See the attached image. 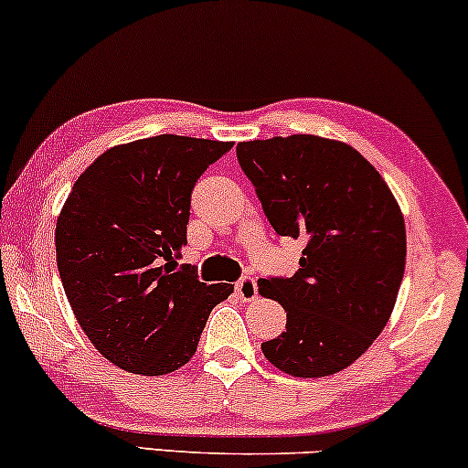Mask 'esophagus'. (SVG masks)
I'll return each mask as SVG.
<instances>
[{
	"mask_svg": "<svg viewBox=\"0 0 468 468\" xmlns=\"http://www.w3.org/2000/svg\"><path fill=\"white\" fill-rule=\"evenodd\" d=\"M235 294L241 299V302H255L257 299V282L252 277H241L238 283H235Z\"/></svg>",
	"mask_w": 468,
	"mask_h": 468,
	"instance_id": "esophagus-1",
	"label": "esophagus"
}]
</instances>
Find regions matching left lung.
Returning a JSON list of instances; mask_svg holds the SVG:
<instances>
[{
	"label": "left lung",
	"mask_w": 468,
	"mask_h": 468,
	"mask_svg": "<svg viewBox=\"0 0 468 468\" xmlns=\"http://www.w3.org/2000/svg\"><path fill=\"white\" fill-rule=\"evenodd\" d=\"M238 160L277 235L303 241L292 277L260 279L288 316L286 332L261 343L264 356L299 378L341 372L383 332L399 297V202L356 149L330 138L239 143Z\"/></svg>",
	"instance_id": "8db88e82"
}]
</instances>
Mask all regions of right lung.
<instances>
[{
  "mask_svg": "<svg viewBox=\"0 0 468 468\" xmlns=\"http://www.w3.org/2000/svg\"><path fill=\"white\" fill-rule=\"evenodd\" d=\"M233 143L143 138L107 149L74 182L57 219V266L79 325L110 363L163 376L197 350L208 314L233 292L178 264L191 191Z\"/></svg>",
  "mask_w": 468,
  "mask_h": 468,
  "instance_id": "obj_1",
  "label": "right lung"
}]
</instances>
